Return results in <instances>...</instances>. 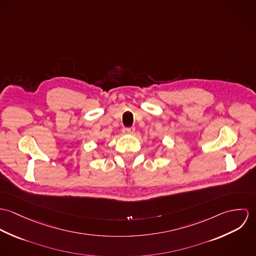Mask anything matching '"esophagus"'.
Returning <instances> with one entry per match:
<instances>
[{
  "instance_id": "34e87169",
  "label": "esophagus",
  "mask_w": 256,
  "mask_h": 256,
  "mask_svg": "<svg viewBox=\"0 0 256 256\" xmlns=\"http://www.w3.org/2000/svg\"><path fill=\"white\" fill-rule=\"evenodd\" d=\"M122 131L124 134H133L135 132V128L134 127H124Z\"/></svg>"
}]
</instances>
